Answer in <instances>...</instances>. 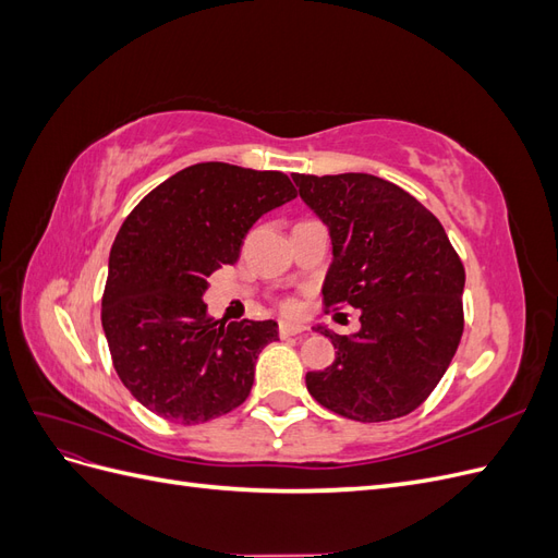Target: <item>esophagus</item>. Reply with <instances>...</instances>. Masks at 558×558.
Wrapping results in <instances>:
<instances>
[{
  "label": "esophagus",
  "instance_id": "esophagus-1",
  "mask_svg": "<svg viewBox=\"0 0 558 558\" xmlns=\"http://www.w3.org/2000/svg\"><path fill=\"white\" fill-rule=\"evenodd\" d=\"M300 332H305V328L295 326V324H286V320H281V324H279V335L281 337H293V335H300Z\"/></svg>",
  "mask_w": 558,
  "mask_h": 558
}]
</instances>
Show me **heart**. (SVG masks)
<instances>
[{
  "label": "heart",
  "mask_w": 558,
  "mask_h": 558,
  "mask_svg": "<svg viewBox=\"0 0 558 558\" xmlns=\"http://www.w3.org/2000/svg\"><path fill=\"white\" fill-rule=\"evenodd\" d=\"M295 307H298V305H295L293 300H283V302H281V310H283V312H295Z\"/></svg>",
  "instance_id": "1"
}]
</instances>
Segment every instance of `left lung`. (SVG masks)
<instances>
[{"label":"left lung","instance_id":"8db88e82","mask_svg":"<svg viewBox=\"0 0 558 558\" xmlns=\"http://www.w3.org/2000/svg\"><path fill=\"white\" fill-rule=\"evenodd\" d=\"M330 230L326 312L361 310V330L337 335L335 361L307 373L326 410L375 424L414 412L433 393L463 335L465 269L442 223L400 185L373 174H293Z\"/></svg>","mask_w":558,"mask_h":558}]
</instances>
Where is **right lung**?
<instances>
[{
  "label": "right lung",
  "mask_w": 558,
  "mask_h": 558,
  "mask_svg": "<svg viewBox=\"0 0 558 558\" xmlns=\"http://www.w3.org/2000/svg\"><path fill=\"white\" fill-rule=\"evenodd\" d=\"M295 195L283 172L197 162L130 211L111 246L102 326L118 377L146 410L205 424L248 398L277 324L216 320L202 293L238 263L251 226Z\"/></svg>",
  "instance_id": "1"
}]
</instances>
